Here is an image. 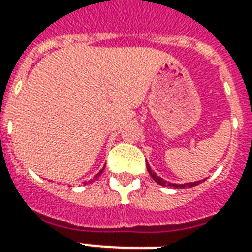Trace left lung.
Listing matches in <instances>:
<instances>
[{
    "label": "left lung",
    "instance_id": "obj_1",
    "mask_svg": "<svg viewBox=\"0 0 252 252\" xmlns=\"http://www.w3.org/2000/svg\"><path fill=\"white\" fill-rule=\"evenodd\" d=\"M147 170H148V173H150V175L153 177V180L155 181L157 184H159V185H162V186H171V188H175V189H184V188H193V186L198 185V184L201 182V181H197V182H190V184H181V185H178V184H170V182L162 180L160 177H158V175L155 174V173H154L153 170H151V167H150L148 164H147ZM202 181H205V180H202Z\"/></svg>",
    "mask_w": 252,
    "mask_h": 252
}]
</instances>
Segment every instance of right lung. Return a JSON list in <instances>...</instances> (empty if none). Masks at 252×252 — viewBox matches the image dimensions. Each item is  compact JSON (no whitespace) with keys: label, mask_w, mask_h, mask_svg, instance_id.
<instances>
[{"label":"right lung","mask_w":252,"mask_h":252,"mask_svg":"<svg viewBox=\"0 0 252 252\" xmlns=\"http://www.w3.org/2000/svg\"><path fill=\"white\" fill-rule=\"evenodd\" d=\"M102 171H104V169H102V170H101V171H99V173H98V174H97V175H95V177H94V178H93V180H92V181H94V180H97V178H98V177H99V175H101V174H102ZM92 181H90V182H92Z\"/></svg>","instance_id":"add662e5"}]
</instances>
